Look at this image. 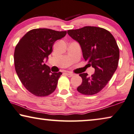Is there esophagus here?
<instances>
[{"label":"esophagus","mask_w":134,"mask_h":134,"mask_svg":"<svg viewBox=\"0 0 134 134\" xmlns=\"http://www.w3.org/2000/svg\"><path fill=\"white\" fill-rule=\"evenodd\" d=\"M66 75L68 77H71L74 76V74H72V73H71V72H68V73H66Z\"/></svg>","instance_id":"34e87169"}]
</instances>
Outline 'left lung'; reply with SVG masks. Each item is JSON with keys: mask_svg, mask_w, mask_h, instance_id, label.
Returning a JSON list of instances; mask_svg holds the SVG:
<instances>
[{"mask_svg": "<svg viewBox=\"0 0 134 134\" xmlns=\"http://www.w3.org/2000/svg\"><path fill=\"white\" fill-rule=\"evenodd\" d=\"M68 34L79 43L83 58L95 69L90 77L87 73L79 74L82 82L77 90L85 95L96 94L105 87L118 67L120 51L116 40L109 31L97 27L69 30Z\"/></svg>", "mask_w": 134, "mask_h": 134, "instance_id": "1", "label": "left lung"}]
</instances>
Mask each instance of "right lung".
<instances>
[{"instance_id":"add662e5","label":"right lung","mask_w":134,"mask_h":134,"mask_svg":"<svg viewBox=\"0 0 134 134\" xmlns=\"http://www.w3.org/2000/svg\"><path fill=\"white\" fill-rule=\"evenodd\" d=\"M66 35V31L36 29L27 33L16 45L14 62L18 76L27 90L36 96L51 94L56 89L61 72H51L44 63L52 52L57 40Z\"/></svg>"}]
</instances>
